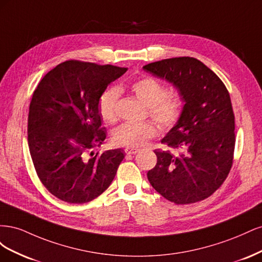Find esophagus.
<instances>
[{
  "label": "esophagus",
  "instance_id": "obj_1",
  "mask_svg": "<svg viewBox=\"0 0 262 262\" xmlns=\"http://www.w3.org/2000/svg\"><path fill=\"white\" fill-rule=\"evenodd\" d=\"M124 152L126 154H137L140 152V148H134V147H125Z\"/></svg>",
  "mask_w": 262,
  "mask_h": 262
}]
</instances>
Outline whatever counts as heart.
I'll list each match as a JSON object with an SVG mask.
<instances>
[{
    "label": "heart",
    "instance_id": "heart-1",
    "mask_svg": "<svg viewBox=\"0 0 262 262\" xmlns=\"http://www.w3.org/2000/svg\"><path fill=\"white\" fill-rule=\"evenodd\" d=\"M131 91L148 107V114L164 130H170L181 119L185 109V97L178 90L167 91L164 83L153 76H143L130 84ZM120 92L117 87H109L98 99V113L107 123L118 120L117 105ZM154 122L123 123L115 130L113 142L117 146L139 147L157 136Z\"/></svg>",
    "mask_w": 262,
    "mask_h": 262
}]
</instances>
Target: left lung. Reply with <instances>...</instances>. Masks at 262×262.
Wrapping results in <instances>:
<instances>
[{
	"instance_id": "left-lung-1",
	"label": "left lung",
	"mask_w": 262,
	"mask_h": 262,
	"mask_svg": "<svg viewBox=\"0 0 262 262\" xmlns=\"http://www.w3.org/2000/svg\"><path fill=\"white\" fill-rule=\"evenodd\" d=\"M143 69L172 83L186 101L179 122L162 140L173 152L154 150L157 163L147 172L149 184L176 204L207 199L225 181L233 165L235 116L226 86L191 57L165 59Z\"/></svg>"
}]
</instances>
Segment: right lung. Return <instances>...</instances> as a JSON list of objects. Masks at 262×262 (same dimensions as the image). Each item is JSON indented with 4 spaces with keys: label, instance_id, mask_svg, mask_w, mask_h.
Returning a JSON list of instances; mask_svg holds the SVG:
<instances>
[{
    "label": "right lung",
    "instance_id": "obj_1",
    "mask_svg": "<svg viewBox=\"0 0 262 262\" xmlns=\"http://www.w3.org/2000/svg\"><path fill=\"white\" fill-rule=\"evenodd\" d=\"M126 70L69 60L36 87L28 114L29 152L39 179L58 199L90 202L114 180L124 154L121 148L93 152L106 139L97 104Z\"/></svg>",
    "mask_w": 262,
    "mask_h": 262
}]
</instances>
